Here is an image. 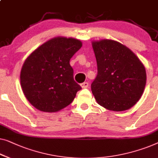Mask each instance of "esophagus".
Segmentation results:
<instances>
[{"label":"esophagus","instance_id":"obj_1","mask_svg":"<svg viewBox=\"0 0 158 158\" xmlns=\"http://www.w3.org/2000/svg\"><path fill=\"white\" fill-rule=\"evenodd\" d=\"M88 85H89V84H88V83H87V82H84V83H82L81 84V86L82 88H87L88 87Z\"/></svg>","mask_w":158,"mask_h":158}]
</instances>
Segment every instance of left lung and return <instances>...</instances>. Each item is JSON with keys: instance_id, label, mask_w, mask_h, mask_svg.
Listing matches in <instances>:
<instances>
[{"instance_id": "8db88e82", "label": "left lung", "mask_w": 158, "mask_h": 158, "mask_svg": "<svg viewBox=\"0 0 158 158\" xmlns=\"http://www.w3.org/2000/svg\"><path fill=\"white\" fill-rule=\"evenodd\" d=\"M98 75L91 90L100 106L124 111L137 103L146 84L145 66L135 54L118 41H93Z\"/></svg>"}]
</instances>
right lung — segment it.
<instances>
[{
	"label": "right lung",
	"instance_id": "obj_1",
	"mask_svg": "<svg viewBox=\"0 0 158 158\" xmlns=\"http://www.w3.org/2000/svg\"><path fill=\"white\" fill-rule=\"evenodd\" d=\"M82 45L75 38L59 36L43 43L26 59L20 71V85L36 109L56 113L74 100L81 87L74 81L70 60Z\"/></svg>",
	"mask_w": 158,
	"mask_h": 158
}]
</instances>
